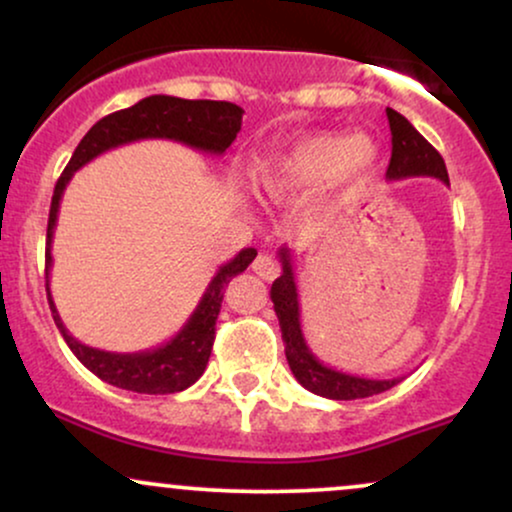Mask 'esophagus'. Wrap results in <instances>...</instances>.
<instances>
[{
    "label": "esophagus",
    "mask_w": 512,
    "mask_h": 512,
    "mask_svg": "<svg viewBox=\"0 0 512 512\" xmlns=\"http://www.w3.org/2000/svg\"><path fill=\"white\" fill-rule=\"evenodd\" d=\"M252 271H255L260 278H264V281H274L281 267H278V262L271 255H260L255 262H252Z\"/></svg>",
    "instance_id": "obj_1"
}]
</instances>
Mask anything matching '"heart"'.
<instances>
[{
	"label": "heart",
	"mask_w": 512,
	"mask_h": 512,
	"mask_svg": "<svg viewBox=\"0 0 512 512\" xmlns=\"http://www.w3.org/2000/svg\"><path fill=\"white\" fill-rule=\"evenodd\" d=\"M378 144L366 134L314 132L269 155L255 172L257 184L276 203L314 191L328 179L359 184L378 165Z\"/></svg>",
	"instance_id": "1"
}]
</instances>
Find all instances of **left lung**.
Wrapping results in <instances>:
<instances>
[{
	"label": "left lung",
	"instance_id": "left-lung-1",
	"mask_svg": "<svg viewBox=\"0 0 512 512\" xmlns=\"http://www.w3.org/2000/svg\"><path fill=\"white\" fill-rule=\"evenodd\" d=\"M387 120H390L392 132V158L385 177L390 181L432 177L444 181V184L449 186V172H446L442 155L432 148V144H428V139H425L404 115L392 111V108H387ZM278 260H281L283 271L281 276L271 283L269 295L271 302H274L278 326H281L288 366L297 378V383H300L304 390L319 394V397L338 401L373 397V394L387 392L390 387L401 383V378L375 380L364 378V375L342 373L338 368L326 366L323 361L316 359L302 333L293 255H290L288 248H281L278 250Z\"/></svg>",
	"mask_w": 512,
	"mask_h": 512
}]
</instances>
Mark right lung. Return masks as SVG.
<instances>
[{
	"label": "right lung",
	"mask_w": 512,
	"mask_h": 512,
	"mask_svg": "<svg viewBox=\"0 0 512 512\" xmlns=\"http://www.w3.org/2000/svg\"><path fill=\"white\" fill-rule=\"evenodd\" d=\"M243 108L229 101H189L177 96L153 94L134 103L132 108L111 113L101 118L96 125L84 134L77 144L73 158L66 165L61 177L56 181L54 198H51L49 224H47V297L51 316H54L58 331L63 340L73 349V354L99 375L103 383L120 387V390L139 394H174L191 387L203 375L208 366L212 342H215V323L222 309L224 290L231 278L250 267L257 257L255 248H243L234 260H229L217 269L212 281L200 297L198 307L193 309L189 321L181 326V331L163 342L160 347L144 349V352H106L82 345L68 333L49 290V269H51V238H54L58 208H61L63 191L73 174L94 160L96 155L111 151V148L132 144L139 139H172L181 144L198 148V151L222 155L226 148L234 144L236 134L241 132Z\"/></svg>",
	"instance_id": "1"
}]
</instances>
